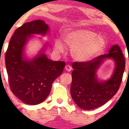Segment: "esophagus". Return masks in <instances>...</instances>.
Listing matches in <instances>:
<instances>
[{
    "label": "esophagus",
    "mask_w": 129,
    "mask_h": 129,
    "mask_svg": "<svg viewBox=\"0 0 129 129\" xmlns=\"http://www.w3.org/2000/svg\"><path fill=\"white\" fill-rule=\"evenodd\" d=\"M65 69L67 71V72H71V70H72V67L70 65H66V67H65Z\"/></svg>",
    "instance_id": "1"
}]
</instances>
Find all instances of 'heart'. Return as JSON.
<instances>
[{
	"mask_svg": "<svg viewBox=\"0 0 129 129\" xmlns=\"http://www.w3.org/2000/svg\"><path fill=\"white\" fill-rule=\"evenodd\" d=\"M63 41L70 47H73L71 54L73 58L79 62H87L101 54L106 45V41L101 36H97L93 31L86 29L66 32L63 36ZM55 47L58 51L63 50V45L56 40Z\"/></svg>",
	"mask_w": 129,
	"mask_h": 129,
	"instance_id": "b5f03b06",
	"label": "heart"
}]
</instances>
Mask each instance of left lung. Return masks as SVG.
Here are the masks:
<instances>
[{"mask_svg": "<svg viewBox=\"0 0 129 129\" xmlns=\"http://www.w3.org/2000/svg\"><path fill=\"white\" fill-rule=\"evenodd\" d=\"M106 58L114 60L115 71L109 80L100 83L96 77V71ZM125 65L124 57L117 45H113L109 54L87 62H73L71 93L75 104L84 110H92L107 103L120 87Z\"/></svg>", "mask_w": 129, "mask_h": 129, "instance_id": "8db88e82", "label": "left lung"}]
</instances>
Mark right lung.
Returning <instances> with one entry per match:
<instances>
[{"mask_svg":"<svg viewBox=\"0 0 129 129\" xmlns=\"http://www.w3.org/2000/svg\"><path fill=\"white\" fill-rule=\"evenodd\" d=\"M49 26L43 20L25 23L17 28L6 53V66L12 92L24 103L37 105L50 93L55 79L62 74L65 62L52 61L44 54L27 60L23 50L32 34L45 35Z\"/></svg>","mask_w":129,"mask_h":129,"instance_id":"add662e5","label":"right lung"}]
</instances>
